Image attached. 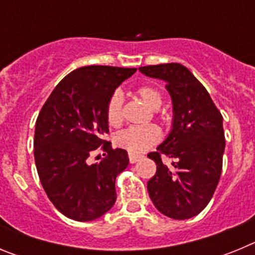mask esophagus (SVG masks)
<instances>
[{"mask_svg":"<svg viewBox=\"0 0 255 255\" xmlns=\"http://www.w3.org/2000/svg\"><path fill=\"white\" fill-rule=\"evenodd\" d=\"M143 155L141 154H135V153H129V161L130 163H135L136 161H139V159L141 158Z\"/></svg>","mask_w":255,"mask_h":255,"instance_id":"1","label":"esophagus"}]
</instances>
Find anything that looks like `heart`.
Instances as JSON below:
<instances>
[{
	"label": "heart",
	"mask_w": 255,
	"mask_h": 255,
	"mask_svg": "<svg viewBox=\"0 0 255 255\" xmlns=\"http://www.w3.org/2000/svg\"><path fill=\"white\" fill-rule=\"evenodd\" d=\"M136 94L153 110L161 106V93L152 85H141L136 89ZM106 120L111 126H119L123 121V94L119 91L114 92L108 98L106 105ZM158 139L159 131L155 126H131L115 135V144L130 153H139L157 143Z\"/></svg>",
	"instance_id": "1"
}]
</instances>
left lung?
Returning <instances> with one entry per match:
<instances>
[{
  "label": "left lung",
  "mask_w": 255,
  "mask_h": 255,
  "mask_svg": "<svg viewBox=\"0 0 255 255\" xmlns=\"http://www.w3.org/2000/svg\"><path fill=\"white\" fill-rule=\"evenodd\" d=\"M140 73L166 83L172 100V129L157 152L155 175L148 193L161 213L173 220L199 215L213 197L222 171L225 132L222 115L203 84L181 64L139 67ZM162 156L171 159L167 165Z\"/></svg>",
  "instance_id": "1"
}]
</instances>
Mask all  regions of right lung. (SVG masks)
Masks as SVG:
<instances>
[{
    "instance_id": "obj_1",
    "label": "right lung",
    "mask_w": 255,
    "mask_h": 255,
    "mask_svg": "<svg viewBox=\"0 0 255 255\" xmlns=\"http://www.w3.org/2000/svg\"><path fill=\"white\" fill-rule=\"evenodd\" d=\"M136 69L84 66L65 76L38 115L34 159L38 176L53 206L75 221H93L116 202V176L129 157L103 139L108 132L106 105L121 83ZM101 147L105 158L89 157Z\"/></svg>"
}]
</instances>
